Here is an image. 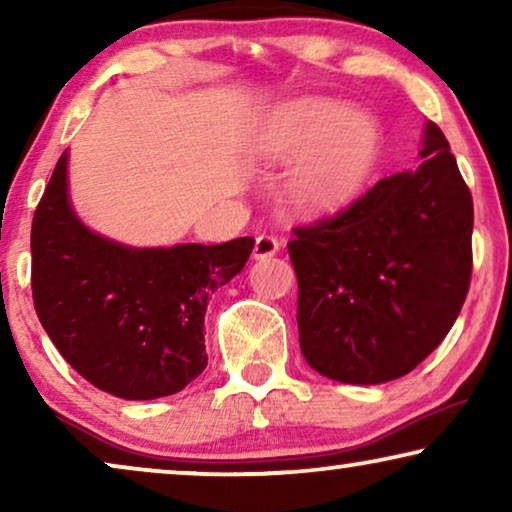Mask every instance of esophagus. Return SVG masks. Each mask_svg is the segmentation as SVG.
I'll list each match as a JSON object with an SVG mask.
<instances>
[{
    "instance_id": "esophagus-1",
    "label": "esophagus",
    "mask_w": 512,
    "mask_h": 512,
    "mask_svg": "<svg viewBox=\"0 0 512 512\" xmlns=\"http://www.w3.org/2000/svg\"><path fill=\"white\" fill-rule=\"evenodd\" d=\"M279 251V242L272 235H258L254 244V258L256 261H265V258L275 256Z\"/></svg>"
}]
</instances>
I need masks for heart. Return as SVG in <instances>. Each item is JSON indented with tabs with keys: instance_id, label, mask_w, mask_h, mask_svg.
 Returning a JSON list of instances; mask_svg holds the SVG:
<instances>
[{
	"instance_id": "b5f03b06",
	"label": "heart",
	"mask_w": 512,
	"mask_h": 512,
	"mask_svg": "<svg viewBox=\"0 0 512 512\" xmlns=\"http://www.w3.org/2000/svg\"><path fill=\"white\" fill-rule=\"evenodd\" d=\"M256 151L293 161L286 198L310 216L335 214L359 198L382 156L380 123L328 97H296L272 111L256 132Z\"/></svg>"
}]
</instances>
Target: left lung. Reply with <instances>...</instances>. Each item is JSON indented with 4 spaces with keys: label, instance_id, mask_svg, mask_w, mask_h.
I'll return each instance as SVG.
<instances>
[{
    "label": "left lung",
    "instance_id": "8db88e82",
    "mask_svg": "<svg viewBox=\"0 0 512 512\" xmlns=\"http://www.w3.org/2000/svg\"><path fill=\"white\" fill-rule=\"evenodd\" d=\"M422 165L377 181L352 207L296 228L300 352L319 375L382 384L450 333L473 268V198L450 144L426 123Z\"/></svg>",
    "mask_w": 512,
    "mask_h": 512
}]
</instances>
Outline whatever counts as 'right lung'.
Instances as JSON below:
<instances>
[{
	"mask_svg": "<svg viewBox=\"0 0 512 512\" xmlns=\"http://www.w3.org/2000/svg\"><path fill=\"white\" fill-rule=\"evenodd\" d=\"M65 151L32 221V298L65 361L125 401L172 396L207 368L205 312L254 240L128 247L97 235L69 200Z\"/></svg>",
	"mask_w": 512,
	"mask_h": 512,
	"instance_id": "right-lung-1",
	"label": "right lung"
}]
</instances>
